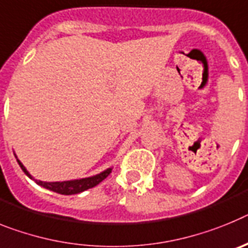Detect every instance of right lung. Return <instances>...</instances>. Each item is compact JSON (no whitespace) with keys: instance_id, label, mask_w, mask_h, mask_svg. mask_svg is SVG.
Listing matches in <instances>:
<instances>
[{"instance_id":"add662e5","label":"right lung","mask_w":248,"mask_h":248,"mask_svg":"<svg viewBox=\"0 0 248 248\" xmlns=\"http://www.w3.org/2000/svg\"><path fill=\"white\" fill-rule=\"evenodd\" d=\"M20 167L22 169V171L25 172L26 175L29 176L30 178H32V176L30 175L27 170L25 169V166L20 162V161L17 160ZM112 169L106 170V171L101 172L100 175L92 176V177H87V178H82V180H73V181H63V182H44V181H37L34 180L37 182L40 186H44L45 188H48L53 192L61 193V195H75V193H79L82 192V191H86L88 188H92V187L97 186L100 182H102L107 176L111 173ZM33 180V178H32Z\"/></svg>"}]
</instances>
